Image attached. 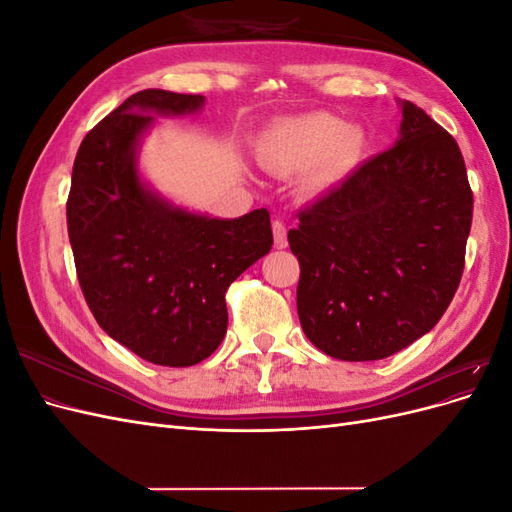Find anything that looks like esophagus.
Segmentation results:
<instances>
[{
  "label": "esophagus",
  "mask_w": 512,
  "mask_h": 512,
  "mask_svg": "<svg viewBox=\"0 0 512 512\" xmlns=\"http://www.w3.org/2000/svg\"><path fill=\"white\" fill-rule=\"evenodd\" d=\"M273 239H275V247H277V250H284V247L288 245L286 226H284L280 220L273 222Z\"/></svg>",
  "instance_id": "34e87169"
}]
</instances>
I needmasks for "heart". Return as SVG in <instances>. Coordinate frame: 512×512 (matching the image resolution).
<instances>
[{
    "instance_id": "heart-1",
    "label": "heart",
    "mask_w": 512,
    "mask_h": 512,
    "mask_svg": "<svg viewBox=\"0 0 512 512\" xmlns=\"http://www.w3.org/2000/svg\"><path fill=\"white\" fill-rule=\"evenodd\" d=\"M365 153V134L331 113H303L275 119L262 132L258 158L282 173H307L312 190L346 179Z\"/></svg>"
}]
</instances>
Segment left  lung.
Returning <instances> with one entry per match:
<instances>
[{
  "mask_svg": "<svg viewBox=\"0 0 512 512\" xmlns=\"http://www.w3.org/2000/svg\"><path fill=\"white\" fill-rule=\"evenodd\" d=\"M399 136L288 232L303 333L339 361H378L436 327L466 260L474 198L455 138L397 100Z\"/></svg>",
  "mask_w": 512,
  "mask_h": 512,
  "instance_id": "8db88e82",
  "label": "left lung"
}]
</instances>
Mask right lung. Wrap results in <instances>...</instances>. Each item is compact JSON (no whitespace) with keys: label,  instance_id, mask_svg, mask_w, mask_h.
I'll list each match as a JSON object with an SVG mask.
<instances>
[{"label":"right lung","instance_id":"right-lung-1","mask_svg":"<svg viewBox=\"0 0 512 512\" xmlns=\"http://www.w3.org/2000/svg\"><path fill=\"white\" fill-rule=\"evenodd\" d=\"M203 106L205 96L164 89L130 96L83 138L66 205L91 314L108 337L164 367L196 365L222 344L228 286L273 245L267 209L211 218L143 179L138 153L156 115Z\"/></svg>","mask_w":512,"mask_h":512}]
</instances>
